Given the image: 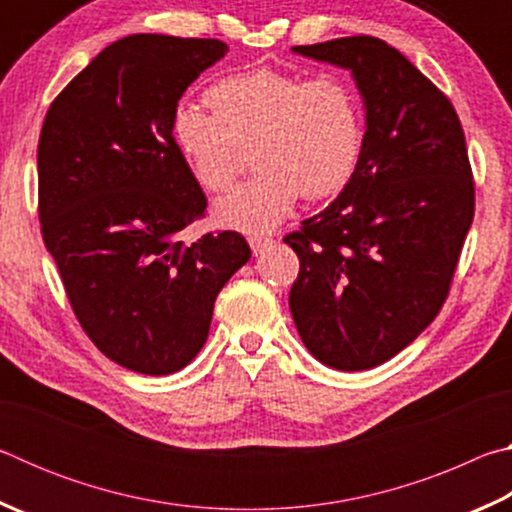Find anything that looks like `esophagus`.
<instances>
[{
	"label": "esophagus",
	"instance_id": "34e87169",
	"mask_svg": "<svg viewBox=\"0 0 512 512\" xmlns=\"http://www.w3.org/2000/svg\"><path fill=\"white\" fill-rule=\"evenodd\" d=\"M248 244H250V248H253L255 255H262L268 246H273V239L264 237V235H250Z\"/></svg>",
	"mask_w": 512,
	"mask_h": 512
}]
</instances>
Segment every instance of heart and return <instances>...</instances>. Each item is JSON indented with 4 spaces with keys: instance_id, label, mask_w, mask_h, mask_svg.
Masks as SVG:
<instances>
[{
    "instance_id": "1",
    "label": "heart",
    "mask_w": 512,
    "mask_h": 512,
    "mask_svg": "<svg viewBox=\"0 0 512 512\" xmlns=\"http://www.w3.org/2000/svg\"><path fill=\"white\" fill-rule=\"evenodd\" d=\"M210 110L178 103L171 142L207 192H223L253 149V178L216 203L221 223L266 232L298 198L320 201L343 192L359 169L366 124L352 85L336 76L255 69L212 85Z\"/></svg>"
}]
</instances>
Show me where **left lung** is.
Wrapping results in <instances>:
<instances>
[{
    "label": "left lung",
    "mask_w": 512,
    "mask_h": 512,
    "mask_svg": "<svg viewBox=\"0 0 512 512\" xmlns=\"http://www.w3.org/2000/svg\"><path fill=\"white\" fill-rule=\"evenodd\" d=\"M293 51L350 69L366 144L339 198L284 237L300 259L291 316L320 363L368 370L418 339L447 298L474 219L465 135L445 94L384 40Z\"/></svg>",
    "instance_id": "left-lung-1"
}]
</instances>
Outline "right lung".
Segmentation results:
<instances>
[{
	"label": "right lung",
	"mask_w": 512,
	"mask_h": 512,
	"mask_svg": "<svg viewBox=\"0 0 512 512\" xmlns=\"http://www.w3.org/2000/svg\"><path fill=\"white\" fill-rule=\"evenodd\" d=\"M228 45L135 33L47 110L38 142L42 239L85 334L142 375L185 368L214 300L250 259L239 232L180 239L207 198L171 142V112Z\"/></svg>",
	"instance_id": "obj_1"
}]
</instances>
